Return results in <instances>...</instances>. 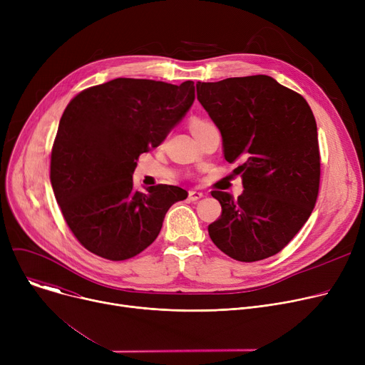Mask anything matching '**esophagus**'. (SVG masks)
Listing matches in <instances>:
<instances>
[{
    "instance_id": "obj_1",
    "label": "esophagus",
    "mask_w": 365,
    "mask_h": 365,
    "mask_svg": "<svg viewBox=\"0 0 365 365\" xmlns=\"http://www.w3.org/2000/svg\"><path fill=\"white\" fill-rule=\"evenodd\" d=\"M189 201H192V202H195V201H198V200H201L202 197H204V194L202 192H198V190H189Z\"/></svg>"
}]
</instances>
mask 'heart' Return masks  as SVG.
Returning a JSON list of instances; mask_svg holds the SVG:
<instances>
[{
    "label": "heart",
    "mask_w": 365,
    "mask_h": 365,
    "mask_svg": "<svg viewBox=\"0 0 365 365\" xmlns=\"http://www.w3.org/2000/svg\"><path fill=\"white\" fill-rule=\"evenodd\" d=\"M212 123H208L207 120H201V118H195V120H192L190 121V130H198V128H202V127H207V125H210Z\"/></svg>",
    "instance_id": "1"
}]
</instances>
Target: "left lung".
Masks as SVG:
<instances>
[{
	"label": "left lung",
	"instance_id": "8db88e82",
	"mask_svg": "<svg viewBox=\"0 0 365 365\" xmlns=\"http://www.w3.org/2000/svg\"><path fill=\"white\" fill-rule=\"evenodd\" d=\"M197 98L219 127L223 155L237 160L244 190H212L222 215L208 235L229 257L257 262L279 253L315 207L321 160L317 123L302 94L267 75L197 83Z\"/></svg>",
	"mask_w": 365,
	"mask_h": 365
}]
</instances>
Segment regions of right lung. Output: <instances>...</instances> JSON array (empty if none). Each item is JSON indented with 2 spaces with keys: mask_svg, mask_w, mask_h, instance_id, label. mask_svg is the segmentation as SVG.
<instances>
[{
  "mask_svg": "<svg viewBox=\"0 0 365 365\" xmlns=\"http://www.w3.org/2000/svg\"><path fill=\"white\" fill-rule=\"evenodd\" d=\"M195 86L117 78L68 103L51 148L50 180L78 242L96 256L127 260L158 237L168 208L187 197L173 185L139 192L133 171L194 103Z\"/></svg>",
  "mask_w": 365,
  "mask_h": 365,
  "instance_id": "add662e5",
  "label": "right lung"
}]
</instances>
